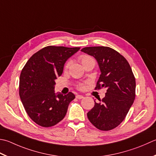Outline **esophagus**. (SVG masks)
<instances>
[{
	"instance_id": "esophagus-1",
	"label": "esophagus",
	"mask_w": 156,
	"mask_h": 156,
	"mask_svg": "<svg viewBox=\"0 0 156 156\" xmlns=\"http://www.w3.org/2000/svg\"><path fill=\"white\" fill-rule=\"evenodd\" d=\"M76 97L77 99H82L84 98V97L82 96V95H80V94H78V95L76 96Z\"/></svg>"
}]
</instances>
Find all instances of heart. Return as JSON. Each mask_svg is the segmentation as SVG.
<instances>
[{
	"instance_id": "heart-1",
	"label": "heart",
	"mask_w": 156,
	"mask_h": 156,
	"mask_svg": "<svg viewBox=\"0 0 156 156\" xmlns=\"http://www.w3.org/2000/svg\"><path fill=\"white\" fill-rule=\"evenodd\" d=\"M80 62H81L82 65H84L85 63H87L88 62H89V61L93 60V58L90 57V56L86 55H81L80 57ZM69 65H70V62L69 61H68V62H67L65 64V67H64V68H65V69H68ZM84 87H85L84 83H80V84L77 85V88L79 90H82L84 88Z\"/></svg>"
}]
</instances>
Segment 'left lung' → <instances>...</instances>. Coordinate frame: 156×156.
<instances>
[{"instance_id":"1","label":"left lung","mask_w":156,"mask_h":156,"mask_svg":"<svg viewBox=\"0 0 156 156\" xmlns=\"http://www.w3.org/2000/svg\"><path fill=\"white\" fill-rule=\"evenodd\" d=\"M93 56L101 72L94 89L105 88V97L87 113L97 129L108 131L122 122L135 99L136 82L130 66L122 55L108 47H84L81 50Z\"/></svg>"}]
</instances>
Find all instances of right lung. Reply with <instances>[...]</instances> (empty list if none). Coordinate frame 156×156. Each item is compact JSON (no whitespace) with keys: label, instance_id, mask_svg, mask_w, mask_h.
I'll use <instances>...</instances> for the list:
<instances>
[{"label":"right lung","instance_id":"obj_1","mask_svg":"<svg viewBox=\"0 0 156 156\" xmlns=\"http://www.w3.org/2000/svg\"><path fill=\"white\" fill-rule=\"evenodd\" d=\"M80 47L48 46L36 52L21 70L19 93L29 117L42 127H51L65 117L75 95L55 93V80L62 74L67 59Z\"/></svg>","mask_w":156,"mask_h":156}]
</instances>
